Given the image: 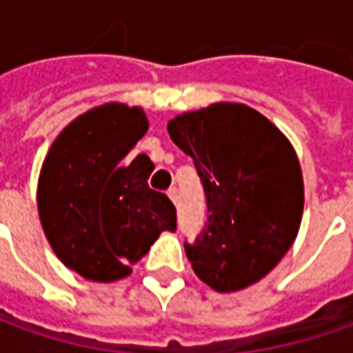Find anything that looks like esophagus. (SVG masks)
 <instances>
[{
  "instance_id": "obj_1",
  "label": "esophagus",
  "mask_w": 353,
  "mask_h": 353,
  "mask_svg": "<svg viewBox=\"0 0 353 353\" xmlns=\"http://www.w3.org/2000/svg\"><path fill=\"white\" fill-rule=\"evenodd\" d=\"M167 194H169V198L172 200V202H176V198H179V192H176V188H169V192H167Z\"/></svg>"
}]
</instances>
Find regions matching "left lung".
I'll list each match as a JSON object with an SVG mask.
<instances>
[{
	"mask_svg": "<svg viewBox=\"0 0 353 353\" xmlns=\"http://www.w3.org/2000/svg\"><path fill=\"white\" fill-rule=\"evenodd\" d=\"M169 135L192 157L204 186L208 222L186 257L218 292L263 279L299 234L305 184L289 139L243 103H212L170 119Z\"/></svg>",
	"mask_w": 353,
	"mask_h": 353,
	"instance_id": "1",
	"label": "left lung"
}]
</instances>
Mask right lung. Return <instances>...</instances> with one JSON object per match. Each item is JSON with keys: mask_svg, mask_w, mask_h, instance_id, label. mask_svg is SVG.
I'll return each instance as SVG.
<instances>
[{"mask_svg": "<svg viewBox=\"0 0 353 353\" xmlns=\"http://www.w3.org/2000/svg\"><path fill=\"white\" fill-rule=\"evenodd\" d=\"M147 129L141 108L103 103L68 123L48 149L39 218L57 257L84 279L128 277L161 232L176 230L169 196L147 184L151 159L123 163Z\"/></svg>", "mask_w": 353, "mask_h": 353, "instance_id": "right-lung-1", "label": "right lung"}]
</instances>
